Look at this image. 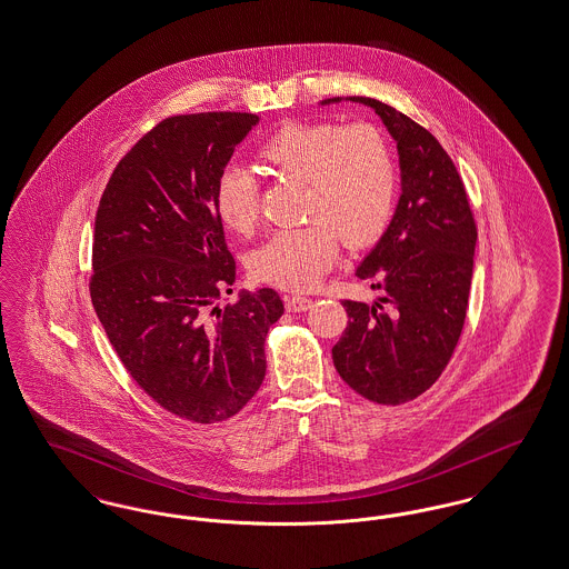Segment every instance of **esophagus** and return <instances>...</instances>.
I'll list each match as a JSON object with an SVG mask.
<instances>
[{"mask_svg":"<svg viewBox=\"0 0 569 569\" xmlns=\"http://www.w3.org/2000/svg\"><path fill=\"white\" fill-rule=\"evenodd\" d=\"M313 307V300L307 298V296H288L286 298V309L292 311V313H300V311H307Z\"/></svg>","mask_w":569,"mask_h":569,"instance_id":"obj_1","label":"esophagus"}]
</instances>
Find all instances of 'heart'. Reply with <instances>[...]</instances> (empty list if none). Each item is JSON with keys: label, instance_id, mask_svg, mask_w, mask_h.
<instances>
[{"label": "heart", "instance_id": "1", "mask_svg": "<svg viewBox=\"0 0 569 569\" xmlns=\"http://www.w3.org/2000/svg\"><path fill=\"white\" fill-rule=\"evenodd\" d=\"M258 162L273 180L302 183L307 227L281 230L250 258L260 281L307 290L330 271L339 239L349 250L375 243L396 201V159L381 129L368 122H288L260 148ZM220 220L251 234L260 220V188L248 171L227 169L216 183Z\"/></svg>", "mask_w": 569, "mask_h": 569}]
</instances>
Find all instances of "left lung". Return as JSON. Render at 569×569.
Masks as SVG:
<instances>
[{"mask_svg":"<svg viewBox=\"0 0 569 569\" xmlns=\"http://www.w3.org/2000/svg\"><path fill=\"white\" fill-rule=\"evenodd\" d=\"M349 101L372 108L396 139L402 194L356 271L383 296L375 305L342 300L349 321L332 360L353 391L396 407L430 389L453 356L468 309L477 222L453 160L428 129L383 101Z\"/></svg>","mask_w":569,"mask_h":569,"instance_id":"obj_1","label":"left lung"}]
</instances>
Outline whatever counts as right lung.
<instances>
[{
	"label": "right lung",
	"mask_w": 569,
	"mask_h": 569,
	"mask_svg": "<svg viewBox=\"0 0 569 569\" xmlns=\"http://www.w3.org/2000/svg\"><path fill=\"white\" fill-rule=\"evenodd\" d=\"M258 120L164 118L116 164L94 218V313L137 386L192 423L227 421L250 402L269 328L283 316L271 288L218 305L237 267L216 183Z\"/></svg>",
	"instance_id": "add662e5"
}]
</instances>
